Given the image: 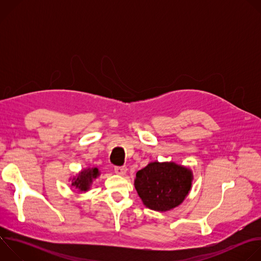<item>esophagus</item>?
<instances>
[{
	"mask_svg": "<svg viewBox=\"0 0 261 261\" xmlns=\"http://www.w3.org/2000/svg\"><path fill=\"white\" fill-rule=\"evenodd\" d=\"M127 171V167L126 166H116L115 167V172L120 174V175H124Z\"/></svg>",
	"mask_w": 261,
	"mask_h": 261,
	"instance_id": "34e87169",
	"label": "esophagus"
}]
</instances>
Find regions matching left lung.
<instances>
[{
  "label": "left lung",
  "instance_id": "left-lung-1",
  "mask_svg": "<svg viewBox=\"0 0 261 261\" xmlns=\"http://www.w3.org/2000/svg\"><path fill=\"white\" fill-rule=\"evenodd\" d=\"M191 181L189 169L171 162H153L136 172L135 188L145 206L163 212L182 202Z\"/></svg>",
  "mask_w": 261,
  "mask_h": 261
}]
</instances>
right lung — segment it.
<instances>
[{
	"label": "right lung",
	"mask_w": 261,
	"mask_h": 261,
	"mask_svg": "<svg viewBox=\"0 0 261 261\" xmlns=\"http://www.w3.org/2000/svg\"><path fill=\"white\" fill-rule=\"evenodd\" d=\"M98 175H99L98 168H92V169L82 171V173L79 175L75 181L72 182V185L75 186L76 188H79L82 191H87L89 189V186L92 182L93 178H96Z\"/></svg>",
	"instance_id": "1"
}]
</instances>
